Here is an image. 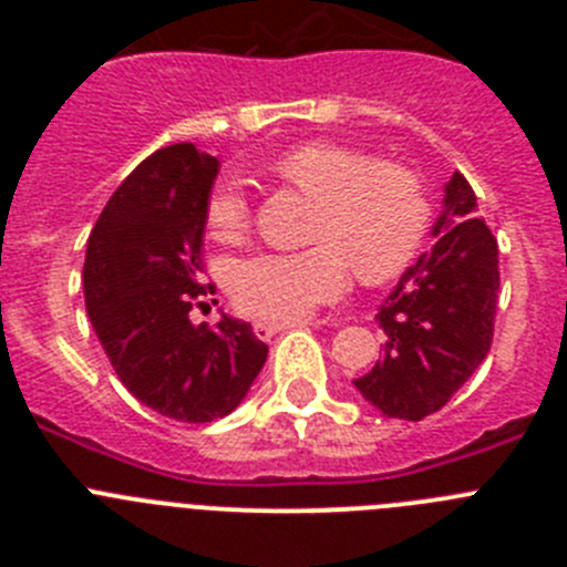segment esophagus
Listing matches in <instances>:
<instances>
[{
	"label": "esophagus",
	"instance_id": "obj_1",
	"mask_svg": "<svg viewBox=\"0 0 567 567\" xmlns=\"http://www.w3.org/2000/svg\"><path fill=\"white\" fill-rule=\"evenodd\" d=\"M289 327H295V323H264V320H258V323H255V334H258L260 340H269L272 338V334H278V332H287Z\"/></svg>",
	"mask_w": 567,
	"mask_h": 567
}]
</instances>
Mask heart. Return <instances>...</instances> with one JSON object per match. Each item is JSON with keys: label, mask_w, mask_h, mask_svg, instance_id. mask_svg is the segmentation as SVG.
Segmentation results:
<instances>
[{"label": "heart", "mask_w": 567, "mask_h": 567, "mask_svg": "<svg viewBox=\"0 0 567 567\" xmlns=\"http://www.w3.org/2000/svg\"><path fill=\"white\" fill-rule=\"evenodd\" d=\"M275 175L318 198L303 252H258L229 269V295L249 318L298 323L332 303L349 267L365 284L394 278L414 260L429 229V202L409 169L374 162L332 142H309L275 162ZM252 207L240 184H215L207 224L218 240H238Z\"/></svg>", "instance_id": "obj_1"}]
</instances>
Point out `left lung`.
<instances>
[{"label":"left lung","instance_id":"left-lung-1","mask_svg":"<svg viewBox=\"0 0 567 567\" xmlns=\"http://www.w3.org/2000/svg\"><path fill=\"white\" fill-rule=\"evenodd\" d=\"M432 235V252L405 269L380 307L383 354L354 380L378 412L414 423L440 412L485 360L499 292L497 238L477 218V195L460 173L445 184Z\"/></svg>","mask_w":567,"mask_h":567}]
</instances>
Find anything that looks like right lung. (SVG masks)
Here are the masks:
<instances>
[{"mask_svg":"<svg viewBox=\"0 0 567 567\" xmlns=\"http://www.w3.org/2000/svg\"><path fill=\"white\" fill-rule=\"evenodd\" d=\"M218 158L173 144L155 150L110 195L87 238L84 307L104 354L135 400L182 423L227 417L267 363L244 320L189 323L213 295L202 238Z\"/></svg>","mask_w":567,"mask_h":567,"instance_id":"right-lung-1","label":"right lung"}]
</instances>
